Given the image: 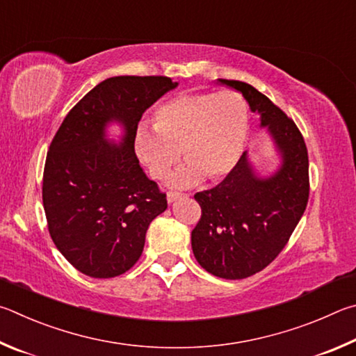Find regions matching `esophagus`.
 Instances as JSON below:
<instances>
[{"label": "esophagus", "instance_id": "1", "mask_svg": "<svg viewBox=\"0 0 356 356\" xmlns=\"http://www.w3.org/2000/svg\"><path fill=\"white\" fill-rule=\"evenodd\" d=\"M183 197H188V194H183V192H173V191H170L167 194V202L168 203H173V202H177L178 198H183Z\"/></svg>", "mask_w": 356, "mask_h": 356}]
</instances>
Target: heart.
Returning <instances> with one entry per match:
<instances>
[{
    "label": "heart",
    "mask_w": 356,
    "mask_h": 356,
    "mask_svg": "<svg viewBox=\"0 0 356 356\" xmlns=\"http://www.w3.org/2000/svg\"><path fill=\"white\" fill-rule=\"evenodd\" d=\"M153 128L137 129V156L153 178L162 179L181 149L186 164L170 184L188 188L203 177L217 181L233 170L245 147L248 111L232 90L181 93L156 109Z\"/></svg>",
    "instance_id": "b5f03b06"
}]
</instances>
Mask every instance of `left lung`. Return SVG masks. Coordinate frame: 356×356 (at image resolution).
Returning a JSON list of instances; mask_svg holds the SVG:
<instances>
[{
  "label": "left lung",
  "instance_id": "obj_1",
  "mask_svg": "<svg viewBox=\"0 0 356 356\" xmlns=\"http://www.w3.org/2000/svg\"><path fill=\"white\" fill-rule=\"evenodd\" d=\"M220 83L239 90L259 112L282 158L277 173L258 178L244 153L222 183L194 195L202 208L192 229L195 259L216 277L242 280L278 257L302 219L309 197L308 149L297 124L253 86Z\"/></svg>",
  "mask_w": 356,
  "mask_h": 356
}]
</instances>
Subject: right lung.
I'll list each match as a JSON object with an SVG mask.
<instances>
[{
  "mask_svg": "<svg viewBox=\"0 0 356 356\" xmlns=\"http://www.w3.org/2000/svg\"><path fill=\"white\" fill-rule=\"evenodd\" d=\"M178 84L167 76H115L93 87L68 112L49 145L42 198L54 245L74 269L112 278L140 258L149 222L167 208L134 152L142 114ZM125 127L120 146L105 124Z\"/></svg>",
  "mask_w": 356,
  "mask_h": 356,
  "instance_id": "add662e5",
  "label": "right lung"
}]
</instances>
